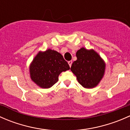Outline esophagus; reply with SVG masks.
<instances>
[{
  "instance_id": "esophagus-1",
  "label": "esophagus",
  "mask_w": 130,
  "mask_h": 130,
  "mask_svg": "<svg viewBox=\"0 0 130 130\" xmlns=\"http://www.w3.org/2000/svg\"><path fill=\"white\" fill-rule=\"evenodd\" d=\"M68 63H69V66L71 67L72 64V61H68Z\"/></svg>"
}]
</instances>
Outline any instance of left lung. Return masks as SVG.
I'll use <instances>...</instances> for the list:
<instances>
[{"label":"left lung","instance_id":"obj_1","mask_svg":"<svg viewBox=\"0 0 130 130\" xmlns=\"http://www.w3.org/2000/svg\"><path fill=\"white\" fill-rule=\"evenodd\" d=\"M77 59L73 62L71 71L78 83L84 88L96 87L104 76L106 64L94 50L81 48L76 53Z\"/></svg>","mask_w":130,"mask_h":130}]
</instances>
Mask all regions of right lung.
Here are the masks:
<instances>
[{
	"label": "right lung",
	"mask_w": 130,
	"mask_h": 130,
	"mask_svg": "<svg viewBox=\"0 0 130 130\" xmlns=\"http://www.w3.org/2000/svg\"><path fill=\"white\" fill-rule=\"evenodd\" d=\"M69 69V64L60 53L48 49L40 52L33 59L29 67L30 77L39 87L48 89L58 82L60 73Z\"/></svg>",
	"instance_id": "1"
}]
</instances>
